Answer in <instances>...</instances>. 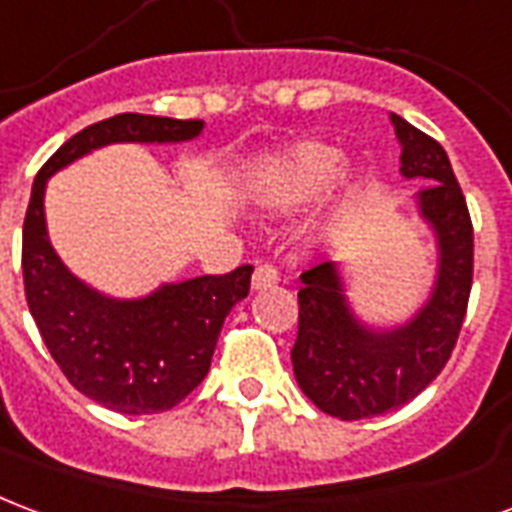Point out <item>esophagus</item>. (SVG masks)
<instances>
[{
	"label": "esophagus",
	"instance_id": "esophagus-1",
	"mask_svg": "<svg viewBox=\"0 0 512 512\" xmlns=\"http://www.w3.org/2000/svg\"><path fill=\"white\" fill-rule=\"evenodd\" d=\"M279 282V271L274 266H263L255 268V274H252V290H268V287H274Z\"/></svg>",
	"mask_w": 512,
	"mask_h": 512
}]
</instances>
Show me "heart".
Returning <instances> with one entry per match:
<instances>
[{
    "instance_id": "1",
    "label": "heart",
    "mask_w": 512,
    "mask_h": 512,
    "mask_svg": "<svg viewBox=\"0 0 512 512\" xmlns=\"http://www.w3.org/2000/svg\"><path fill=\"white\" fill-rule=\"evenodd\" d=\"M342 151L323 140L304 138L260 154L244 179L246 200L263 214H293L323 195L335 176L342 173ZM342 198H352L355 181L340 176Z\"/></svg>"
}]
</instances>
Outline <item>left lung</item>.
<instances>
[{"instance_id":"left-lung-1","label":"left lung","mask_w":512,"mask_h":512,"mask_svg":"<svg viewBox=\"0 0 512 512\" xmlns=\"http://www.w3.org/2000/svg\"><path fill=\"white\" fill-rule=\"evenodd\" d=\"M401 176L429 181L415 195L437 241V271L407 323L380 328L350 304L339 263L301 274L298 339L290 352L301 391L333 418L361 420L396 410L437 377L456 347L472 290V222L445 149L391 113Z\"/></svg>"}]
</instances>
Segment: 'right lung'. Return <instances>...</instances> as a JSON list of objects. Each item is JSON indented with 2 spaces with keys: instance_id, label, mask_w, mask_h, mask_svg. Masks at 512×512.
<instances>
[{
  "instance_id": "add662e5",
  "label": "right lung",
  "mask_w": 512,
  "mask_h": 512,
  "mask_svg": "<svg viewBox=\"0 0 512 512\" xmlns=\"http://www.w3.org/2000/svg\"><path fill=\"white\" fill-rule=\"evenodd\" d=\"M203 121L119 113L64 143L32 184L24 219L26 304L64 377L92 401L124 415L176 407L211 366L222 323L249 293L252 266L225 276L165 282L140 298H111L64 266L48 238V179L111 143H187Z\"/></svg>"
}]
</instances>
